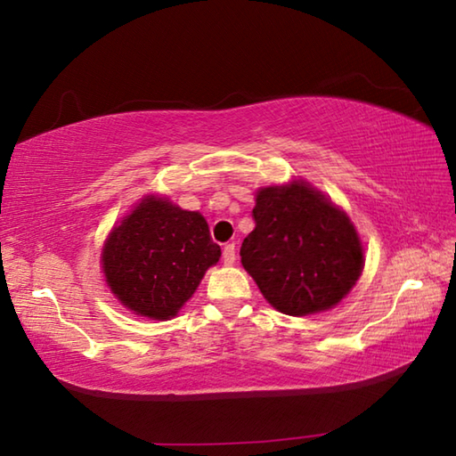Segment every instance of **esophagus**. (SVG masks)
Wrapping results in <instances>:
<instances>
[{
	"label": "esophagus",
	"instance_id": "esophagus-1",
	"mask_svg": "<svg viewBox=\"0 0 456 456\" xmlns=\"http://www.w3.org/2000/svg\"><path fill=\"white\" fill-rule=\"evenodd\" d=\"M223 264L225 265H233L235 264V245L227 243L223 247Z\"/></svg>",
	"mask_w": 456,
	"mask_h": 456
}]
</instances>
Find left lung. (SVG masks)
<instances>
[{
  "mask_svg": "<svg viewBox=\"0 0 456 456\" xmlns=\"http://www.w3.org/2000/svg\"><path fill=\"white\" fill-rule=\"evenodd\" d=\"M256 229L241 264L277 312L310 315L338 305L364 269V247L339 207L305 181L257 191Z\"/></svg>",
  "mask_w": 456,
  "mask_h": 456,
  "instance_id": "1",
  "label": "left lung"
}]
</instances>
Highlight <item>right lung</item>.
I'll list each match as a JSON object with an SVG mask.
<instances>
[{
    "mask_svg": "<svg viewBox=\"0 0 456 456\" xmlns=\"http://www.w3.org/2000/svg\"><path fill=\"white\" fill-rule=\"evenodd\" d=\"M219 257L221 247L203 215L149 195L110 231L100 264L122 305L144 318L168 320Z\"/></svg>",
    "mask_w": 456,
    "mask_h": 456,
    "instance_id": "obj_1",
    "label": "right lung"
}]
</instances>
